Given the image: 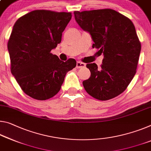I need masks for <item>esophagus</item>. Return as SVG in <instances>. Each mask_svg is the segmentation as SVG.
<instances>
[{"label": "esophagus", "mask_w": 151, "mask_h": 151, "mask_svg": "<svg viewBox=\"0 0 151 151\" xmlns=\"http://www.w3.org/2000/svg\"><path fill=\"white\" fill-rule=\"evenodd\" d=\"M85 66V64L82 63L81 61H77L76 62V68H83V67Z\"/></svg>", "instance_id": "1"}]
</instances>
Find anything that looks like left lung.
Returning a JSON list of instances; mask_svg holds the SVG:
<instances>
[{
	"mask_svg": "<svg viewBox=\"0 0 151 151\" xmlns=\"http://www.w3.org/2000/svg\"><path fill=\"white\" fill-rule=\"evenodd\" d=\"M75 18L91 35L102 64H87L91 76L83 82L85 89L95 99L106 101L122 93L136 73L141 44L130 19L113 9L75 11Z\"/></svg>",
	"mask_w": 151,
	"mask_h": 151,
	"instance_id": "obj_1",
	"label": "left lung"
}]
</instances>
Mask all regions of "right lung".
I'll return each instance as SVG.
<instances>
[{
	"instance_id": "right-lung-1",
	"label": "right lung",
	"mask_w": 151,
	"mask_h": 151,
	"mask_svg": "<svg viewBox=\"0 0 151 151\" xmlns=\"http://www.w3.org/2000/svg\"><path fill=\"white\" fill-rule=\"evenodd\" d=\"M71 13L36 10L16 21L8 41L11 71L23 91L37 100H46L60 90L75 59L63 62L51 50L61 42L62 33Z\"/></svg>"
}]
</instances>
